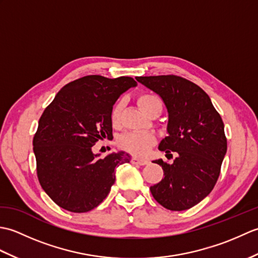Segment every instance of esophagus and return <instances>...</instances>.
<instances>
[{"mask_svg": "<svg viewBox=\"0 0 258 258\" xmlns=\"http://www.w3.org/2000/svg\"><path fill=\"white\" fill-rule=\"evenodd\" d=\"M132 163L136 164V165H146V164H149V160H144V158L133 157L132 158Z\"/></svg>", "mask_w": 258, "mask_h": 258, "instance_id": "34e87169", "label": "esophagus"}]
</instances>
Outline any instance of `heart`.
<instances>
[{"mask_svg": "<svg viewBox=\"0 0 258 258\" xmlns=\"http://www.w3.org/2000/svg\"><path fill=\"white\" fill-rule=\"evenodd\" d=\"M140 108L146 115H150L155 109L162 111V103L160 98L152 94H142L138 97ZM122 102H117L112 108L111 119L113 124H117L120 113H122ZM155 143V135L149 131H139L124 134L119 139L118 144L120 149L136 156H144L150 147Z\"/></svg>", "mask_w": 258, "mask_h": 258, "instance_id": "b5f03b06", "label": "heart"}]
</instances>
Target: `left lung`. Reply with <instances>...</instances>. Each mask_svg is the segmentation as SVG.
<instances>
[{
    "mask_svg": "<svg viewBox=\"0 0 258 258\" xmlns=\"http://www.w3.org/2000/svg\"><path fill=\"white\" fill-rule=\"evenodd\" d=\"M136 81L160 95L167 109V136L158 150L177 156L162 158L164 178L150 187L153 197L169 211H185L211 193L227 151L221 115L210 96L193 82L175 75L140 76Z\"/></svg>",
    "mask_w": 258,
    "mask_h": 258,
    "instance_id": "8db88e82",
    "label": "left lung"
}]
</instances>
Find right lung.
I'll return each mask as SVG.
<instances>
[{"label":"right lung","mask_w":258,"mask_h":258,"mask_svg":"<svg viewBox=\"0 0 258 258\" xmlns=\"http://www.w3.org/2000/svg\"><path fill=\"white\" fill-rule=\"evenodd\" d=\"M136 85L128 76H84L63 86L43 112L33 139L37 177L59 207L73 213L95 208L111 190L115 168L131 162L123 151L101 157L92 146L113 139V105Z\"/></svg>","instance_id":"1"}]
</instances>
